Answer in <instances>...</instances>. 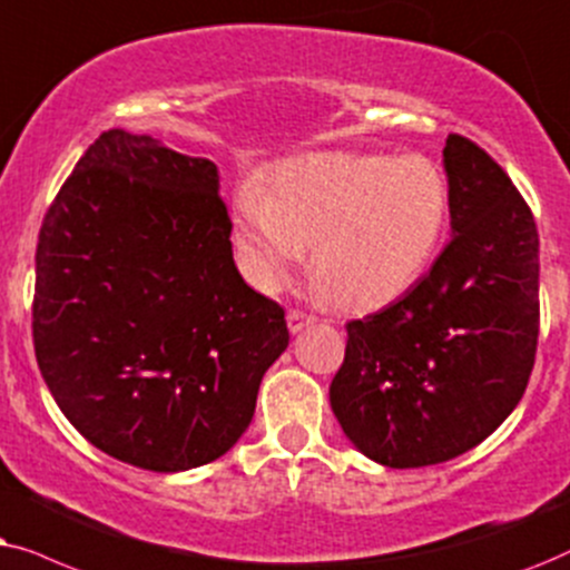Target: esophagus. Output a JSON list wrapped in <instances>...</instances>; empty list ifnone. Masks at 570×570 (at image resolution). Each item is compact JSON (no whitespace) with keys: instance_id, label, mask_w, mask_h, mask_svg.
Instances as JSON below:
<instances>
[{"instance_id":"obj_1","label":"esophagus","mask_w":570,"mask_h":570,"mask_svg":"<svg viewBox=\"0 0 570 570\" xmlns=\"http://www.w3.org/2000/svg\"><path fill=\"white\" fill-rule=\"evenodd\" d=\"M286 323H289L292 333H299V331H305L307 325H313L315 317L302 313V309H289V313H286Z\"/></svg>"}]
</instances>
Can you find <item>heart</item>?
<instances>
[{
  "label": "heart",
  "instance_id": "heart-1",
  "mask_svg": "<svg viewBox=\"0 0 570 570\" xmlns=\"http://www.w3.org/2000/svg\"><path fill=\"white\" fill-rule=\"evenodd\" d=\"M449 181L424 158L315 154L281 164L271 193L234 197L232 239L247 278L278 292L309 261L325 297L381 309L406 294L449 226Z\"/></svg>",
  "mask_w": 570,
  "mask_h": 570
}]
</instances>
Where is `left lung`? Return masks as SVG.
I'll list each match as a JSON object with an SVG mask.
<instances>
[{"mask_svg": "<svg viewBox=\"0 0 570 570\" xmlns=\"http://www.w3.org/2000/svg\"><path fill=\"white\" fill-rule=\"evenodd\" d=\"M443 169L451 242L428 276L346 325L331 409L391 469L443 464L492 435L527 391L540 336V237L508 174L461 135Z\"/></svg>", "mask_w": 570, "mask_h": 570, "instance_id": "obj_1", "label": "left lung"}]
</instances>
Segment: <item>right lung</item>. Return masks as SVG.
Segmentation results:
<instances>
[{
  "label": "right lung",
  "mask_w": 570,
  "mask_h": 570,
  "mask_svg": "<svg viewBox=\"0 0 570 570\" xmlns=\"http://www.w3.org/2000/svg\"><path fill=\"white\" fill-rule=\"evenodd\" d=\"M218 166L109 130L38 234L33 346L51 396L98 451L187 472L224 456L289 346L284 309L232 253Z\"/></svg>",
  "instance_id": "obj_1"
}]
</instances>
